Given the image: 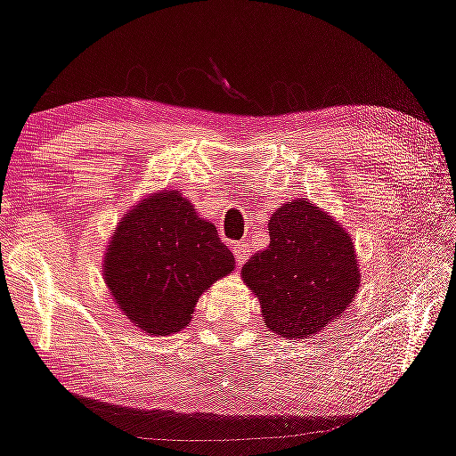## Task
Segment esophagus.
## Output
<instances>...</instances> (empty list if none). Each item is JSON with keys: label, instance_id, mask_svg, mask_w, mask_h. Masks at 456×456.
I'll return each mask as SVG.
<instances>
[{"label": "esophagus", "instance_id": "34e87169", "mask_svg": "<svg viewBox=\"0 0 456 456\" xmlns=\"http://www.w3.org/2000/svg\"><path fill=\"white\" fill-rule=\"evenodd\" d=\"M232 253H234V259L239 261V264H245L248 255H251V247L245 245V242H234Z\"/></svg>", "mask_w": 456, "mask_h": 456}]
</instances>
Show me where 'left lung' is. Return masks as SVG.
<instances>
[{
    "label": "left lung",
    "instance_id": "8db88e82",
    "mask_svg": "<svg viewBox=\"0 0 456 456\" xmlns=\"http://www.w3.org/2000/svg\"><path fill=\"white\" fill-rule=\"evenodd\" d=\"M267 228L270 247L242 265V280L272 332L307 338L353 303L361 280L353 240L307 199L278 208Z\"/></svg>",
    "mask_w": 456,
    "mask_h": 456
}]
</instances>
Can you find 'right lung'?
<instances>
[{
  "mask_svg": "<svg viewBox=\"0 0 456 456\" xmlns=\"http://www.w3.org/2000/svg\"><path fill=\"white\" fill-rule=\"evenodd\" d=\"M234 270V255L178 191L136 205L118 226L103 273L116 303L153 336L180 332L199 297Z\"/></svg>",
  "mask_w": 456,
  "mask_h": 456,
  "instance_id": "obj_1",
  "label": "right lung"
}]
</instances>
